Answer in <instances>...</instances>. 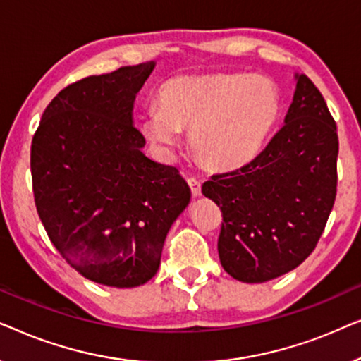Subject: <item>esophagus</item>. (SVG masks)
Instances as JSON below:
<instances>
[{
	"mask_svg": "<svg viewBox=\"0 0 361 361\" xmlns=\"http://www.w3.org/2000/svg\"><path fill=\"white\" fill-rule=\"evenodd\" d=\"M187 182H189L192 195L200 197L202 195V184H200V180H197L195 177H190V179H187Z\"/></svg>",
	"mask_w": 361,
	"mask_h": 361,
	"instance_id": "34e87169",
	"label": "esophagus"
}]
</instances>
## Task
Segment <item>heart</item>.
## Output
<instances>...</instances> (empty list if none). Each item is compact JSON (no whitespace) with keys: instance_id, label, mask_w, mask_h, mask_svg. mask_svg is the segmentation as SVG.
Instances as JSON below:
<instances>
[{"instance_id":"b5f03b06","label":"heart","mask_w":361,"mask_h":361,"mask_svg":"<svg viewBox=\"0 0 361 361\" xmlns=\"http://www.w3.org/2000/svg\"><path fill=\"white\" fill-rule=\"evenodd\" d=\"M283 111L279 87L250 73L174 77L159 88V106L147 108L140 131L171 156L180 130H190L197 159L210 169H235L263 151Z\"/></svg>"}]
</instances>
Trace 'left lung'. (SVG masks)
Listing matches in <instances>:
<instances>
[{
  "label": "left lung",
  "mask_w": 361,
  "mask_h": 361,
  "mask_svg": "<svg viewBox=\"0 0 361 361\" xmlns=\"http://www.w3.org/2000/svg\"><path fill=\"white\" fill-rule=\"evenodd\" d=\"M294 80L284 126L266 149L202 185L224 214L220 263L241 283H266L298 268L337 195V125L317 87L304 73Z\"/></svg>",
  "instance_id": "1"
}]
</instances>
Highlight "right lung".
<instances>
[{"mask_svg": "<svg viewBox=\"0 0 361 361\" xmlns=\"http://www.w3.org/2000/svg\"><path fill=\"white\" fill-rule=\"evenodd\" d=\"M154 67L72 83L32 137L34 200L49 238L77 273L110 288L154 278L167 231L190 202L179 171L142 152L133 123L136 93Z\"/></svg>", "mask_w": 361, "mask_h": 361, "instance_id": "1", "label": "right lung"}]
</instances>
